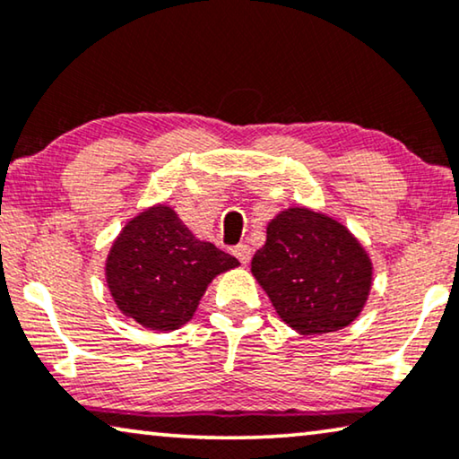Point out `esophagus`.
<instances>
[{
  "label": "esophagus",
  "instance_id": "1",
  "mask_svg": "<svg viewBox=\"0 0 459 459\" xmlns=\"http://www.w3.org/2000/svg\"><path fill=\"white\" fill-rule=\"evenodd\" d=\"M232 254H235V257L243 264V266H247L249 260H251V247H249V245H237V247L232 249Z\"/></svg>",
  "mask_w": 459,
  "mask_h": 459
}]
</instances>
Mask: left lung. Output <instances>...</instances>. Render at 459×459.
I'll return each mask as SVG.
<instances>
[{
  "mask_svg": "<svg viewBox=\"0 0 459 459\" xmlns=\"http://www.w3.org/2000/svg\"><path fill=\"white\" fill-rule=\"evenodd\" d=\"M251 274L303 337L337 333L364 312L374 266L359 238L325 212L289 205L266 227Z\"/></svg>",
  "mask_w": 459,
  "mask_h": 459,
  "instance_id": "8db88e82",
  "label": "left lung"
}]
</instances>
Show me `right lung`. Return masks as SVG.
Instances as JSON below:
<instances>
[{"instance_id": "obj_1", "label": "right lung", "mask_w": 459, "mask_h": 459, "mask_svg": "<svg viewBox=\"0 0 459 459\" xmlns=\"http://www.w3.org/2000/svg\"><path fill=\"white\" fill-rule=\"evenodd\" d=\"M237 266V257L193 235L172 205L153 204L122 227L103 274L126 318L172 333L193 318L210 282Z\"/></svg>"}]
</instances>
